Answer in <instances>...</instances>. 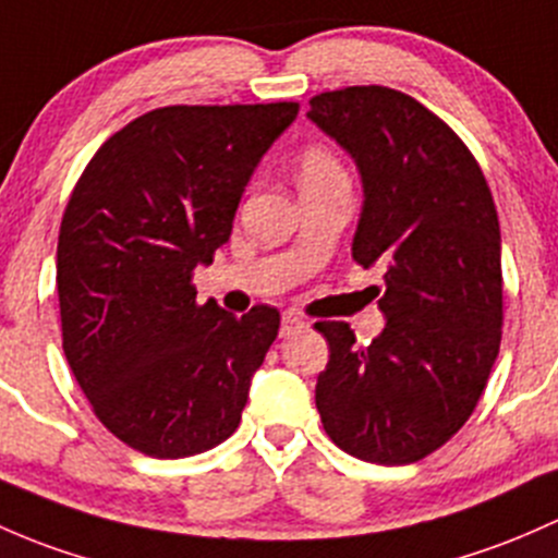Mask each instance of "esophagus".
<instances>
[{
  "label": "esophagus",
  "mask_w": 558,
  "mask_h": 558,
  "mask_svg": "<svg viewBox=\"0 0 558 558\" xmlns=\"http://www.w3.org/2000/svg\"><path fill=\"white\" fill-rule=\"evenodd\" d=\"M303 327H306V322L301 317H295V314H284L281 317V327H279V336L287 338V336H295V332H301Z\"/></svg>",
  "instance_id": "obj_1"
}]
</instances>
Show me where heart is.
Here are the masks:
<instances>
[{"label": "heart", "instance_id": "heart-1", "mask_svg": "<svg viewBox=\"0 0 558 558\" xmlns=\"http://www.w3.org/2000/svg\"><path fill=\"white\" fill-rule=\"evenodd\" d=\"M298 180H301V191H308V187L327 185V182H341L349 180V177L341 160L327 150V147L306 145L301 155H298Z\"/></svg>", "mask_w": 558, "mask_h": 558}]
</instances>
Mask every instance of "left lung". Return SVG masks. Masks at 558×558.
<instances>
[{
    "instance_id": "obj_1",
    "label": "left lung",
    "mask_w": 558,
    "mask_h": 558,
    "mask_svg": "<svg viewBox=\"0 0 558 558\" xmlns=\"http://www.w3.org/2000/svg\"><path fill=\"white\" fill-rule=\"evenodd\" d=\"M308 120L357 163L352 257L384 266L387 317L367 347L317 322L330 360L317 411L332 444L373 464H411L446 444L484 395L502 338L499 220L478 160L427 107L384 85L314 96Z\"/></svg>"
}]
</instances>
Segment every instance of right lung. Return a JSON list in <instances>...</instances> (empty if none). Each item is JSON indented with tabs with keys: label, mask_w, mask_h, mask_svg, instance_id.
I'll return each mask as SVG.
<instances>
[{
	"label": "right lung",
	"mask_w": 558,
	"mask_h": 558,
	"mask_svg": "<svg viewBox=\"0 0 558 558\" xmlns=\"http://www.w3.org/2000/svg\"><path fill=\"white\" fill-rule=\"evenodd\" d=\"M295 101L160 107L96 150L61 220L56 287L66 363L114 438L155 459L236 433L279 312L195 303V266L231 239L252 171Z\"/></svg>",
	"instance_id": "add662e5"
}]
</instances>
